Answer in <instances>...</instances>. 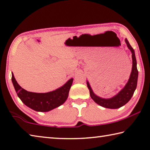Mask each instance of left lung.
Returning <instances> with one entry per match:
<instances>
[{
	"label": "left lung",
	"instance_id": "obj_1",
	"mask_svg": "<svg viewBox=\"0 0 150 150\" xmlns=\"http://www.w3.org/2000/svg\"><path fill=\"white\" fill-rule=\"evenodd\" d=\"M125 42L127 43L128 48L132 52V71L130 73L129 79L125 87L122 88L119 93L113 96L111 98L105 99L102 98L95 94L90 86L89 83L87 81V86L89 89L90 95H91V98L94 100L98 104L102 106L105 108L110 109H117L122 107L129 101L131 98L133 94L137 88V81H138V71L137 66V59L134 54V50H133L132 47L130 45L129 41L127 39H125Z\"/></svg>",
	"mask_w": 150,
	"mask_h": 150
}]
</instances>
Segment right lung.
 Here are the masks:
<instances>
[{"label":"right lung","instance_id":"obj_1","mask_svg":"<svg viewBox=\"0 0 150 150\" xmlns=\"http://www.w3.org/2000/svg\"><path fill=\"white\" fill-rule=\"evenodd\" d=\"M73 79L55 91L47 93H36L25 91L19 85L12 73V81L18 96L24 104L32 110L40 112H47L59 107L66 101Z\"/></svg>","mask_w":150,"mask_h":150}]
</instances>
